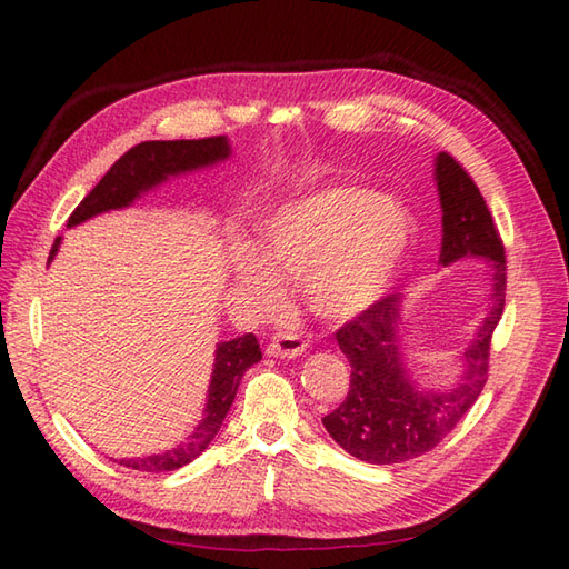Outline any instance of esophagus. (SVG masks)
Masks as SVG:
<instances>
[{"instance_id":"obj_1","label":"esophagus","mask_w":569,"mask_h":569,"mask_svg":"<svg viewBox=\"0 0 569 569\" xmlns=\"http://www.w3.org/2000/svg\"><path fill=\"white\" fill-rule=\"evenodd\" d=\"M308 349L303 337H298L293 332H276L273 340L266 347V355L276 357V359H296Z\"/></svg>"}]
</instances>
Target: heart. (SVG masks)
Returning a JSON list of instances; mask_svg holds the SVG:
<instances>
[{
	"mask_svg": "<svg viewBox=\"0 0 569 569\" xmlns=\"http://www.w3.org/2000/svg\"><path fill=\"white\" fill-rule=\"evenodd\" d=\"M418 241L403 202L367 188H322L283 202L259 224L251 251H237L232 276L259 310L283 303V281H303L318 318L347 322L393 293Z\"/></svg>",
	"mask_w": 569,
	"mask_h": 569,
	"instance_id": "obj_1",
	"label": "heart"
}]
</instances>
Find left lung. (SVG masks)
<instances>
[{
    "instance_id": "obj_1",
    "label": "left lung",
    "mask_w": 569,
    "mask_h": 569,
    "mask_svg": "<svg viewBox=\"0 0 569 569\" xmlns=\"http://www.w3.org/2000/svg\"><path fill=\"white\" fill-rule=\"evenodd\" d=\"M435 183L442 208L440 266L485 259L489 266L487 316L462 352V377L450 389L420 386L403 355V293L337 330V345L352 377L342 406L322 418L345 452L369 465H398L438 447L475 406L487 383L491 332L503 312L506 257L491 212L469 173L450 153L435 156Z\"/></svg>"
}]
</instances>
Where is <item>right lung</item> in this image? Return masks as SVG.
<instances>
[{
    "label": "right lung",
    "mask_w": 569,
    "mask_h": 569,
    "mask_svg": "<svg viewBox=\"0 0 569 569\" xmlns=\"http://www.w3.org/2000/svg\"><path fill=\"white\" fill-rule=\"evenodd\" d=\"M232 147H229L227 137H210V139H180V141H143L139 147L129 149L122 159H119L110 171L104 173L98 186L90 190V196L84 198L76 212L70 214L68 227H76L92 220L102 212L110 210H124L129 204H134L143 192L159 188L168 178L186 176L200 168H208L214 163H222L229 159ZM60 247V237L51 249L48 263L53 261ZM261 359V349L257 337L251 332L237 340L220 342L214 349V367L208 386V403L202 410V420L198 428L188 435L186 442H180L171 450L147 457H124L119 459V465L137 471H173L192 462L198 455L208 450V445L214 440V435L220 432L222 420L229 413V408L234 403V396L239 389V381L244 377L249 367L257 365ZM117 462V459H114Z\"/></svg>",
    "instance_id": "add662e5"
}]
</instances>
